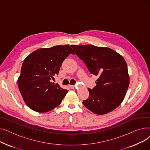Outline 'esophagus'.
I'll return each instance as SVG.
<instances>
[{
    "label": "esophagus",
    "mask_w": 150,
    "mask_h": 150,
    "mask_svg": "<svg viewBox=\"0 0 150 150\" xmlns=\"http://www.w3.org/2000/svg\"><path fill=\"white\" fill-rule=\"evenodd\" d=\"M69 87H70L71 89H74L75 86H74V85H71V84H70V85H69Z\"/></svg>",
    "instance_id": "34e87169"
}]
</instances>
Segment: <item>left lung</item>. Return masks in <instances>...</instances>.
Listing matches in <instances>:
<instances>
[{
    "label": "left lung",
    "mask_w": 150,
    "mask_h": 150,
    "mask_svg": "<svg viewBox=\"0 0 150 150\" xmlns=\"http://www.w3.org/2000/svg\"><path fill=\"white\" fill-rule=\"evenodd\" d=\"M89 72L98 78L88 89L89 96L83 103L93 113L102 115L119 106L129 84L127 62L120 54L107 47L93 45H71Z\"/></svg>",
    "instance_id": "1"
}]
</instances>
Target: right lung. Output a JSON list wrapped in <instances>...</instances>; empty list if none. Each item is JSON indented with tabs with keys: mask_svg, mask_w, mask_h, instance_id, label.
<instances>
[{
	"mask_svg": "<svg viewBox=\"0 0 150 150\" xmlns=\"http://www.w3.org/2000/svg\"><path fill=\"white\" fill-rule=\"evenodd\" d=\"M75 53L69 45L40 49L23 61L18 84L26 105L39 112H47L57 107L68 90L51 82L58 75L63 61Z\"/></svg>",
	"mask_w": 150,
	"mask_h": 150,
	"instance_id": "add662e5",
	"label": "right lung"
}]
</instances>
